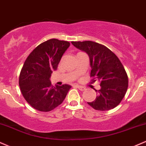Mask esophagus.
I'll use <instances>...</instances> for the list:
<instances>
[{
    "mask_svg": "<svg viewBox=\"0 0 146 146\" xmlns=\"http://www.w3.org/2000/svg\"><path fill=\"white\" fill-rule=\"evenodd\" d=\"M76 87H78V90L80 91H85V87H84L83 86H80V85H76Z\"/></svg>",
    "mask_w": 146,
    "mask_h": 146,
    "instance_id": "34e87169",
    "label": "esophagus"
}]
</instances>
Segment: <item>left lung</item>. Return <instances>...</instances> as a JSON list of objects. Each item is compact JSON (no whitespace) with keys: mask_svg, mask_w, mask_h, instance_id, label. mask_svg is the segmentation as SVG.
<instances>
[{"mask_svg":"<svg viewBox=\"0 0 146 146\" xmlns=\"http://www.w3.org/2000/svg\"><path fill=\"white\" fill-rule=\"evenodd\" d=\"M72 44L88 54L91 76L100 82V89L96 90V98L87 102L89 105L98 111H108L117 107L126 94L128 83L127 74L117 56L106 46L92 41L72 42Z\"/></svg>","mask_w":146,"mask_h":146,"instance_id":"1","label":"left lung"}]
</instances>
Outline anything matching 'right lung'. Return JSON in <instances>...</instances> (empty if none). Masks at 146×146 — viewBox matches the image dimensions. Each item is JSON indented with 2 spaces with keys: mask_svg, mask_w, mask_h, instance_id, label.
Here are the masks:
<instances>
[{
  "mask_svg": "<svg viewBox=\"0 0 146 146\" xmlns=\"http://www.w3.org/2000/svg\"><path fill=\"white\" fill-rule=\"evenodd\" d=\"M70 42L51 39L37 46L26 59L19 78V85L27 102L36 110L47 112L63 102L71 86L51 85V74Z\"/></svg>",
  "mask_w": 146,
  "mask_h": 146,
  "instance_id": "obj_1",
  "label": "right lung"
}]
</instances>
